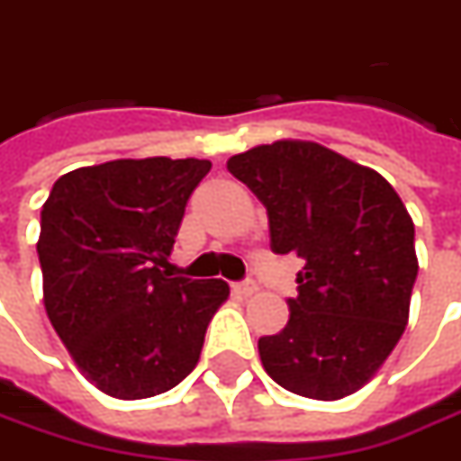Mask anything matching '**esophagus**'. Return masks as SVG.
<instances>
[{
  "label": "esophagus",
  "mask_w": 461,
  "mask_h": 461,
  "mask_svg": "<svg viewBox=\"0 0 461 461\" xmlns=\"http://www.w3.org/2000/svg\"><path fill=\"white\" fill-rule=\"evenodd\" d=\"M234 288V294L237 295H252V294H258V283L255 280H240V283H234L231 285Z\"/></svg>",
  "instance_id": "esophagus-1"
}]
</instances>
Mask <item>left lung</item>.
I'll use <instances>...</instances> for the list:
<instances>
[{"label": "left lung", "mask_w": 461, "mask_h": 461, "mask_svg": "<svg viewBox=\"0 0 461 461\" xmlns=\"http://www.w3.org/2000/svg\"><path fill=\"white\" fill-rule=\"evenodd\" d=\"M227 167L262 201L273 252L306 262L288 324L258 341L262 367L303 398L355 393L408 324L419 262L403 201L380 173L316 142L260 145Z\"/></svg>", "instance_id": "obj_1"}]
</instances>
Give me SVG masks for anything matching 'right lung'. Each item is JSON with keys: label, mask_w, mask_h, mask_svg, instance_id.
<instances>
[{"label": "right lung", "mask_w": 461, "mask_h": 461, "mask_svg": "<svg viewBox=\"0 0 461 461\" xmlns=\"http://www.w3.org/2000/svg\"><path fill=\"white\" fill-rule=\"evenodd\" d=\"M209 170L196 158L109 160L60 176L42 203L48 319L81 373L112 398L176 388L196 367L206 326L230 295L224 280L160 270Z\"/></svg>", "instance_id": "obj_1"}]
</instances>
